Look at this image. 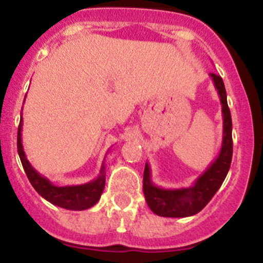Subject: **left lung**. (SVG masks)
I'll return each mask as SVG.
<instances>
[{
  "label": "left lung",
  "instance_id": "obj_1",
  "mask_svg": "<svg viewBox=\"0 0 263 263\" xmlns=\"http://www.w3.org/2000/svg\"><path fill=\"white\" fill-rule=\"evenodd\" d=\"M222 104L223 140L220 152L205 173L190 188L165 190L152 181L151 167L145 163L143 191L148 206L154 214L167 218H184L197 214L217 193L227 176L232 159V120L227 105V93L222 78L210 73Z\"/></svg>",
  "mask_w": 263,
  "mask_h": 263
}]
</instances>
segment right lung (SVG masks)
I'll return each mask as SVG.
<instances>
[{"instance_id":"add662e5","label":"right lung","mask_w":263,"mask_h":263,"mask_svg":"<svg viewBox=\"0 0 263 263\" xmlns=\"http://www.w3.org/2000/svg\"><path fill=\"white\" fill-rule=\"evenodd\" d=\"M22 124H23V119L21 117V123L18 127V143H16L18 154L27 174V178L36 192L53 205L67 210H85L96 205L105 188V162H102L101 170L95 180L80 184V185L57 187L49 179L39 174L27 159L23 151V144H22Z\"/></svg>"}]
</instances>
